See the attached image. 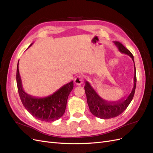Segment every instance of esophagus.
Wrapping results in <instances>:
<instances>
[{"label": "esophagus", "instance_id": "esophagus-1", "mask_svg": "<svg viewBox=\"0 0 153 153\" xmlns=\"http://www.w3.org/2000/svg\"><path fill=\"white\" fill-rule=\"evenodd\" d=\"M74 83L76 85H80L83 83V77L82 76H77L74 79Z\"/></svg>", "mask_w": 153, "mask_h": 153}]
</instances>
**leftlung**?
Instances as JSON below:
<instances>
[{
    "label": "left lung",
    "instance_id": "8db88e82",
    "mask_svg": "<svg viewBox=\"0 0 153 153\" xmlns=\"http://www.w3.org/2000/svg\"><path fill=\"white\" fill-rule=\"evenodd\" d=\"M114 43L118 47V51L121 53L126 54L131 58L134 61V56L128 48H126L123 45L118 41H114ZM136 70L134 63V87L130 94L128 97H122L121 99L116 101H107V100L101 98L91 84L87 82H85V92L87 96V101L88 104L89 108L91 112L94 116L98 117L101 119H109L114 118L119 116L128 108L129 104L134 96L135 87H136Z\"/></svg>",
    "mask_w": 153,
    "mask_h": 153
}]
</instances>
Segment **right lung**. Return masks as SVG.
Masks as SVG:
<instances>
[{
	"mask_svg": "<svg viewBox=\"0 0 153 153\" xmlns=\"http://www.w3.org/2000/svg\"><path fill=\"white\" fill-rule=\"evenodd\" d=\"M16 82L23 105L34 118L43 122H54L63 116L66 108L68 96L74 87L73 81L61 87L49 96L45 97L31 96L23 89L18 64Z\"/></svg>",
	"mask_w": 153,
	"mask_h": 153,
	"instance_id": "add662e5",
	"label": "right lung"
}]
</instances>
